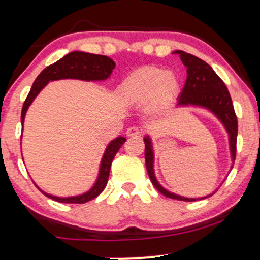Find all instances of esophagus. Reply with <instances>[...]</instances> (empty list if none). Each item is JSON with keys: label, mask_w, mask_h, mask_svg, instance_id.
I'll use <instances>...</instances> for the list:
<instances>
[{"label": "esophagus", "mask_w": 260, "mask_h": 260, "mask_svg": "<svg viewBox=\"0 0 260 260\" xmlns=\"http://www.w3.org/2000/svg\"><path fill=\"white\" fill-rule=\"evenodd\" d=\"M140 134H142V131H140L139 128L136 127V126L129 127L127 129V136L128 137H139Z\"/></svg>", "instance_id": "34e87169"}]
</instances>
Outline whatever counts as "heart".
<instances>
[{
  "mask_svg": "<svg viewBox=\"0 0 260 260\" xmlns=\"http://www.w3.org/2000/svg\"><path fill=\"white\" fill-rule=\"evenodd\" d=\"M180 90V80L171 71L162 68L143 67L127 77L121 88L123 99L132 103H144L150 100L155 104L171 101Z\"/></svg>",
  "mask_w": 260,
  "mask_h": 260,
  "instance_id": "heart-1",
  "label": "heart"
}]
</instances>
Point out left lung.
I'll list each match as a JSON object with an SVG mask.
<instances>
[{
	"mask_svg": "<svg viewBox=\"0 0 260 260\" xmlns=\"http://www.w3.org/2000/svg\"><path fill=\"white\" fill-rule=\"evenodd\" d=\"M172 53L180 56L182 63L186 66L187 68V79L180 96H178L176 107L204 109L213 113L219 120L220 123L225 128L229 137V149L232 161V165L230 168V171H231L236 156V140H237L238 126L237 117H236L234 105H232V100L228 88H226L225 83L220 79V77L214 72L213 68L203 59L196 57L190 53L181 51V50H176ZM144 143L145 165H147L149 177H150L151 183L154 184L155 188L160 193H162L164 196L172 199H178V201L193 202L198 201V199L208 198V197L213 196L216 192L217 188L208 196L199 197V198H188V197L176 194L171 190L166 189L165 187H162V184H160V182L156 178V175H155V150L153 139L149 134L144 137Z\"/></svg>",
	"mask_w": 260,
	"mask_h": 260,
	"instance_id": "8db88e82",
	"label": "left lung"
}]
</instances>
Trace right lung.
Returning <instances> with one entry per match:
<instances>
[{"label": "right lung", "mask_w": 260, "mask_h": 260, "mask_svg": "<svg viewBox=\"0 0 260 260\" xmlns=\"http://www.w3.org/2000/svg\"><path fill=\"white\" fill-rule=\"evenodd\" d=\"M115 66L116 63L113 62V59L107 57V56L95 55V53L83 51H72L63 56L61 59H58L55 63L50 64L49 67L45 68L43 72L39 74L35 82L32 83L30 91H29L22 109V116H20L22 127L24 126V118L29 106L31 105L32 101L38 96L39 92L43 90L50 82L59 79H78L84 80V82H104V80L110 78ZM126 140L127 139L124 137L120 136L117 138L112 139L107 144L103 157H101L96 180H95L92 186L88 190H85V192L77 196L58 197L44 192L34 182L35 186L45 196L59 203H77V204H82V203H86L91 201V199L96 198L103 192L104 188L106 187L113 157H115V155L117 154V151L120 150V148L124 144Z\"/></svg>", "instance_id": "obj_1"}]
</instances>
